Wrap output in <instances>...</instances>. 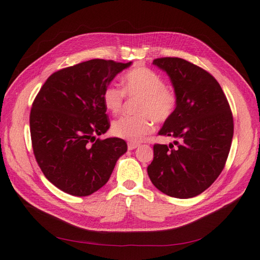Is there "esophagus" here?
Segmentation results:
<instances>
[{"label":"esophagus","mask_w":260,"mask_h":260,"mask_svg":"<svg viewBox=\"0 0 260 260\" xmlns=\"http://www.w3.org/2000/svg\"><path fill=\"white\" fill-rule=\"evenodd\" d=\"M138 146H140V144L135 143V142H128V144H127V147H128L129 150L135 149V148H137Z\"/></svg>","instance_id":"1"}]
</instances>
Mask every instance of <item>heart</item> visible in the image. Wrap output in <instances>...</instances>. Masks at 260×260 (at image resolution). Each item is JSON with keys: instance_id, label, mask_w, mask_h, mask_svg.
<instances>
[{"instance_id": "obj_1", "label": "heart", "mask_w": 260, "mask_h": 260, "mask_svg": "<svg viewBox=\"0 0 260 260\" xmlns=\"http://www.w3.org/2000/svg\"><path fill=\"white\" fill-rule=\"evenodd\" d=\"M125 96L138 98L136 115H125L112 125L113 134L131 142L142 141L154 128V120L164 123L170 119L178 105V94L173 86L165 85L158 73L145 66L126 72L122 88L114 84L103 92V103L108 112L118 114L122 111Z\"/></svg>"}]
</instances>
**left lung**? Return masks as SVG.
I'll return each instance as SVG.
<instances>
[{
	"mask_svg": "<svg viewBox=\"0 0 260 260\" xmlns=\"http://www.w3.org/2000/svg\"><path fill=\"white\" fill-rule=\"evenodd\" d=\"M153 63L170 75L178 105L158 133L176 141L168 146L154 145L148 176L168 196L195 197L225 167L234 135L231 106L219 83L204 69L179 57H160Z\"/></svg>",
	"mask_w": 260,
	"mask_h": 260,
	"instance_id": "8db88e82",
	"label": "left lung"
}]
</instances>
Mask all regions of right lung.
Masks as SVG:
<instances>
[{"mask_svg": "<svg viewBox=\"0 0 260 260\" xmlns=\"http://www.w3.org/2000/svg\"><path fill=\"white\" fill-rule=\"evenodd\" d=\"M132 62L95 58L47 78L29 114L32 147L44 176L73 196H88L110 179L127 144L96 138L110 128L103 92Z\"/></svg>", "mask_w": 260, "mask_h": 260, "instance_id": "add662e5", "label": "right lung"}]
</instances>
